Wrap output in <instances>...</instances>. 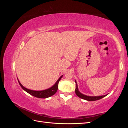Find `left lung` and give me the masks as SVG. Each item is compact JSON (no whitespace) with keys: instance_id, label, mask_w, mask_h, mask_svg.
<instances>
[{"instance_id":"left-lung-1","label":"left lung","mask_w":128,"mask_h":128,"mask_svg":"<svg viewBox=\"0 0 128 128\" xmlns=\"http://www.w3.org/2000/svg\"><path fill=\"white\" fill-rule=\"evenodd\" d=\"M75 83H76V89H75V93L76 95L80 97L81 99H83L84 100H86L87 101H96V100H98L100 99H102L104 96H106L107 94L104 95V96H88L82 94V93H80L78 88V86H77V84L76 81L75 80Z\"/></svg>"}]
</instances>
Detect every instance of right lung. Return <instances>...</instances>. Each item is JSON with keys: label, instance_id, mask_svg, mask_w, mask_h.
I'll return each mask as SVG.
<instances>
[{"label": "right lung", "instance_id": "add662e5", "mask_svg": "<svg viewBox=\"0 0 128 128\" xmlns=\"http://www.w3.org/2000/svg\"><path fill=\"white\" fill-rule=\"evenodd\" d=\"M62 76L63 75L61 76L59 78V79L57 80L56 83L54 84L52 86H51V88H48L46 89V90H42V91H34V90H30V89H28V88H26L22 86L21 83L20 82V81L18 80V77L17 78L18 80V83L20 85L21 87L24 89L25 91H26L27 93H28L29 94L35 96V97H37V98H47L56 94L58 88V83H59L60 80H61V78H62Z\"/></svg>", "mask_w": 128, "mask_h": 128}]
</instances>
